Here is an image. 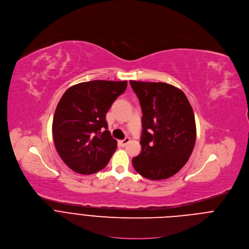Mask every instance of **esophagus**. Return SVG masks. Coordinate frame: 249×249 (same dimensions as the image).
I'll use <instances>...</instances> for the list:
<instances>
[{
  "instance_id": "34e87169",
  "label": "esophagus",
  "mask_w": 249,
  "mask_h": 249,
  "mask_svg": "<svg viewBox=\"0 0 249 249\" xmlns=\"http://www.w3.org/2000/svg\"><path fill=\"white\" fill-rule=\"evenodd\" d=\"M129 142H130V138H125L124 140L119 141L118 143H119V145H121V146H125Z\"/></svg>"
}]
</instances>
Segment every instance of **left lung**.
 Returning <instances> with one entry per match:
<instances>
[{
  "label": "left lung",
  "mask_w": 249,
  "mask_h": 249,
  "mask_svg": "<svg viewBox=\"0 0 249 249\" xmlns=\"http://www.w3.org/2000/svg\"><path fill=\"white\" fill-rule=\"evenodd\" d=\"M142 107V152L133 158L143 178L161 180L187 163L196 142V123L185 94L164 82L130 80Z\"/></svg>",
  "instance_id": "1"
}]
</instances>
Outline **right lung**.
Instances as JSON below:
<instances>
[{
    "label": "right lung",
    "instance_id": "add662e5",
    "mask_svg": "<svg viewBox=\"0 0 249 249\" xmlns=\"http://www.w3.org/2000/svg\"><path fill=\"white\" fill-rule=\"evenodd\" d=\"M127 88V81L92 80L70 87L60 99L52 123L54 144L73 172L91 175L103 170L117 147L106 114Z\"/></svg>",
    "mask_w": 249,
    "mask_h": 249
}]
</instances>
